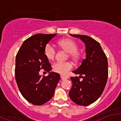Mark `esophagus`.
Listing matches in <instances>:
<instances>
[{"instance_id":"esophagus-1","label":"esophagus","mask_w":121,"mask_h":121,"mask_svg":"<svg viewBox=\"0 0 121 121\" xmlns=\"http://www.w3.org/2000/svg\"><path fill=\"white\" fill-rule=\"evenodd\" d=\"M60 77H61V78L63 79V80H65V79H67L68 78L67 76H65V75H61Z\"/></svg>"}]
</instances>
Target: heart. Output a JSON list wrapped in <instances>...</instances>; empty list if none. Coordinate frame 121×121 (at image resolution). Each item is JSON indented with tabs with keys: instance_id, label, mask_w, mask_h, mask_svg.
Here are the masks:
<instances>
[{
	"instance_id": "b5f03b06",
	"label": "heart",
	"mask_w": 121,
	"mask_h": 121,
	"mask_svg": "<svg viewBox=\"0 0 121 121\" xmlns=\"http://www.w3.org/2000/svg\"><path fill=\"white\" fill-rule=\"evenodd\" d=\"M58 46L61 49L68 53L69 58L75 63H78L81 60V53L77 51L78 46L75 41L70 39L65 38L60 40L57 42ZM44 54L49 61L54 59L56 56V50L50 44L46 45L44 50ZM73 67V64L69 61L57 62L53 65V70L61 75H66L68 71Z\"/></svg>"
}]
</instances>
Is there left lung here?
Returning a JSON list of instances; mask_svg holds the SVG:
<instances>
[{
	"label": "left lung",
	"instance_id": "8db88e82",
	"mask_svg": "<svg viewBox=\"0 0 121 121\" xmlns=\"http://www.w3.org/2000/svg\"><path fill=\"white\" fill-rule=\"evenodd\" d=\"M85 44L86 58L73 73L80 76L71 77L73 85L69 92L71 99L79 105L87 106L97 101L103 92L108 76L107 56L99 43L85 35H71ZM80 77L83 78L79 81Z\"/></svg>",
	"mask_w": 121,
	"mask_h": 121
}]
</instances>
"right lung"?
Instances as JSON below:
<instances>
[{"label":"right lung","mask_w":121,"mask_h":121,"mask_svg":"<svg viewBox=\"0 0 121 121\" xmlns=\"http://www.w3.org/2000/svg\"><path fill=\"white\" fill-rule=\"evenodd\" d=\"M57 34H36L23 43L16 57L15 78L19 91L28 102L41 105L53 97L60 79V74L51 72L40 75V69L49 72L50 63L44 54L46 45Z\"/></svg>","instance_id":"1"}]
</instances>
